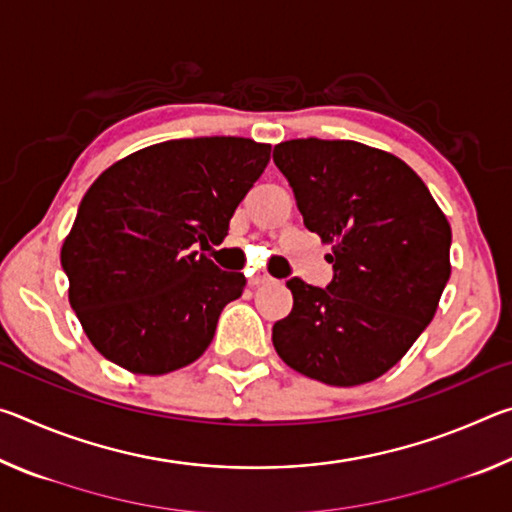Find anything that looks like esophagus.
Segmentation results:
<instances>
[{"label":"esophagus","mask_w":512,"mask_h":512,"mask_svg":"<svg viewBox=\"0 0 512 512\" xmlns=\"http://www.w3.org/2000/svg\"><path fill=\"white\" fill-rule=\"evenodd\" d=\"M271 280H273L271 275H266V273H255L253 277H250V284H255V287H262V284H268Z\"/></svg>","instance_id":"obj_1"}]
</instances>
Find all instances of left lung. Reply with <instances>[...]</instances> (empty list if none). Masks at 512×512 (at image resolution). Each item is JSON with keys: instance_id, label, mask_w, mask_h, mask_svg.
<instances>
[{"instance_id": "1", "label": "left lung", "mask_w": 512, "mask_h": 512, "mask_svg": "<svg viewBox=\"0 0 512 512\" xmlns=\"http://www.w3.org/2000/svg\"><path fill=\"white\" fill-rule=\"evenodd\" d=\"M275 167L305 228L332 244L325 289L291 277L293 309L273 325L280 359L329 386L384 375L431 323L452 273V228L395 155L350 140H289Z\"/></svg>"}]
</instances>
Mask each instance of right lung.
Returning <instances> with one entry per match:
<instances>
[{
    "label": "right lung",
    "mask_w": 512,
    "mask_h": 512,
    "mask_svg": "<svg viewBox=\"0 0 512 512\" xmlns=\"http://www.w3.org/2000/svg\"><path fill=\"white\" fill-rule=\"evenodd\" d=\"M268 160L271 144L194 137L146 146L94 180L60 264L69 305L103 357L137 375H167L207 350L246 277L194 246L221 244Z\"/></svg>",
    "instance_id": "add662e5"
}]
</instances>
